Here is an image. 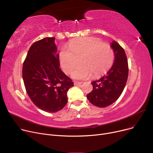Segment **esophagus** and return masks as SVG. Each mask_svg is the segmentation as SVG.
Instances as JSON below:
<instances>
[{"label":"esophagus","instance_id":"1","mask_svg":"<svg viewBox=\"0 0 153 153\" xmlns=\"http://www.w3.org/2000/svg\"><path fill=\"white\" fill-rule=\"evenodd\" d=\"M74 84V85H79L82 84V82H77V81H75Z\"/></svg>","mask_w":153,"mask_h":153}]
</instances>
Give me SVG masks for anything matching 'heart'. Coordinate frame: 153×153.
<instances>
[{"mask_svg":"<svg viewBox=\"0 0 153 153\" xmlns=\"http://www.w3.org/2000/svg\"><path fill=\"white\" fill-rule=\"evenodd\" d=\"M115 54L113 48L99 39L85 37L74 39L69 48L63 46L59 53V62L64 71L72 72V77L76 79H86L92 76L97 78L105 74L111 67Z\"/></svg>","mask_w":153,"mask_h":153,"instance_id":"1","label":"heart"}]
</instances>
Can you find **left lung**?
<instances>
[{
	"instance_id": "left-lung-1",
	"label": "left lung",
	"mask_w": 153,
	"mask_h": 153,
	"mask_svg": "<svg viewBox=\"0 0 153 153\" xmlns=\"http://www.w3.org/2000/svg\"><path fill=\"white\" fill-rule=\"evenodd\" d=\"M115 61L106 75L92 83L93 90L87 98L94 105L106 107L115 102L121 95L128 76V64L123 48L117 42L111 43Z\"/></svg>"
}]
</instances>
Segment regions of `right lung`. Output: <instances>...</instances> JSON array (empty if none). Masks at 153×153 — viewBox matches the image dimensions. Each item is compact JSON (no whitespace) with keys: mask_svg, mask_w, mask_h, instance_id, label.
<instances>
[{"mask_svg":"<svg viewBox=\"0 0 153 153\" xmlns=\"http://www.w3.org/2000/svg\"><path fill=\"white\" fill-rule=\"evenodd\" d=\"M55 38L47 37L31 46L23 62L22 77L26 91L35 105L55 113L68 102L67 92L74 86L59 68Z\"/></svg>","mask_w":153,"mask_h":153,"instance_id":"add662e5","label":"right lung"}]
</instances>
